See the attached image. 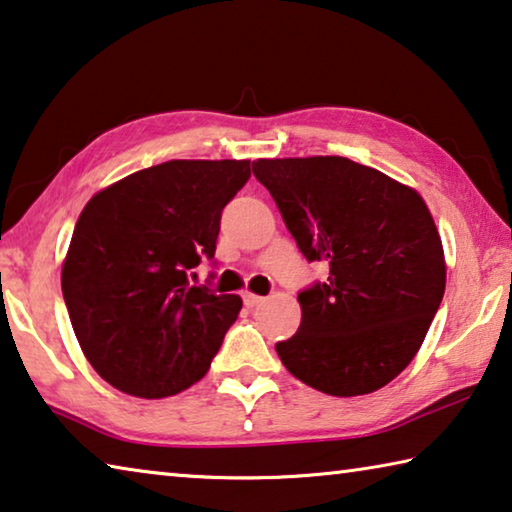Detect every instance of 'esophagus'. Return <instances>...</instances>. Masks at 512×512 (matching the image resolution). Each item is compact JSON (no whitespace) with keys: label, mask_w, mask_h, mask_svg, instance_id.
I'll return each instance as SVG.
<instances>
[{"label":"esophagus","mask_w":512,"mask_h":512,"mask_svg":"<svg viewBox=\"0 0 512 512\" xmlns=\"http://www.w3.org/2000/svg\"><path fill=\"white\" fill-rule=\"evenodd\" d=\"M242 301H245L247 308H254L258 304H263V297L254 295V292H245V295H242Z\"/></svg>","instance_id":"obj_1"}]
</instances>
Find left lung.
<instances>
[{
  "instance_id": "8db88e82",
  "label": "left lung",
  "mask_w": 512,
  "mask_h": 512,
  "mask_svg": "<svg viewBox=\"0 0 512 512\" xmlns=\"http://www.w3.org/2000/svg\"><path fill=\"white\" fill-rule=\"evenodd\" d=\"M308 263L326 281L299 292L301 324L276 342L286 370L333 397L367 395L415 358L445 295V254L424 199L342 156L258 158Z\"/></svg>"
}]
</instances>
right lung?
I'll return each mask as SVG.
<instances>
[{
	"instance_id": "1",
	"label": "right lung",
	"mask_w": 512,
	"mask_h": 512,
	"mask_svg": "<svg viewBox=\"0 0 512 512\" xmlns=\"http://www.w3.org/2000/svg\"><path fill=\"white\" fill-rule=\"evenodd\" d=\"M249 161H167L92 197L74 226L61 286L72 329L113 388L161 399L208 372L242 299L192 286L213 261L224 206Z\"/></svg>"
}]
</instances>
